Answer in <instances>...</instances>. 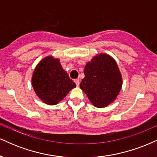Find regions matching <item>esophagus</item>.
<instances>
[{
  "label": "esophagus",
  "mask_w": 157,
  "mask_h": 157,
  "mask_svg": "<svg viewBox=\"0 0 157 157\" xmlns=\"http://www.w3.org/2000/svg\"><path fill=\"white\" fill-rule=\"evenodd\" d=\"M74 82H75V84H76V86H79V84H80V82H79L78 79V78L75 79Z\"/></svg>",
  "instance_id": "1"
}]
</instances>
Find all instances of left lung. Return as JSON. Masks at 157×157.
<instances>
[{
  "label": "left lung",
  "mask_w": 157,
  "mask_h": 157,
  "mask_svg": "<svg viewBox=\"0 0 157 157\" xmlns=\"http://www.w3.org/2000/svg\"><path fill=\"white\" fill-rule=\"evenodd\" d=\"M80 87L95 107L108 106L122 87V76L113 58L105 53L94 56L85 65Z\"/></svg>",
  "instance_id": "1"
}]
</instances>
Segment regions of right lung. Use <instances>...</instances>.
Masks as SVG:
<instances>
[{"instance_id":"1","label":"right lung","mask_w":157,"mask_h":157,"mask_svg":"<svg viewBox=\"0 0 157 157\" xmlns=\"http://www.w3.org/2000/svg\"><path fill=\"white\" fill-rule=\"evenodd\" d=\"M31 82L37 96L48 105L58 104L76 86L63 70L59 59L51 56L36 65Z\"/></svg>"}]
</instances>
